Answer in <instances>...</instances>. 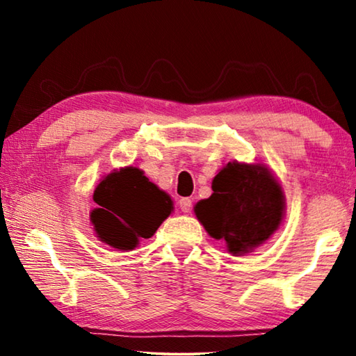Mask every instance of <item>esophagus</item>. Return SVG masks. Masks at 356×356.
I'll list each match as a JSON object with an SVG mask.
<instances>
[{"mask_svg": "<svg viewBox=\"0 0 356 356\" xmlns=\"http://www.w3.org/2000/svg\"><path fill=\"white\" fill-rule=\"evenodd\" d=\"M179 209L182 210L184 213H188L191 210V200H190V197H182V200H179Z\"/></svg>", "mask_w": 356, "mask_h": 356, "instance_id": "esophagus-1", "label": "esophagus"}]
</instances>
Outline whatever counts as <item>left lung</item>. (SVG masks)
Masks as SVG:
<instances>
[{"mask_svg":"<svg viewBox=\"0 0 356 356\" xmlns=\"http://www.w3.org/2000/svg\"><path fill=\"white\" fill-rule=\"evenodd\" d=\"M212 196L195 206L196 218L210 237L242 256L278 231L284 218V191L265 165L232 161L216 174Z\"/></svg>","mask_w":356,"mask_h":356,"instance_id":"1","label":"left lung"}]
</instances>
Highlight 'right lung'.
<instances>
[{
	"label": "right lung",
	"instance_id": "right-lung-1",
	"mask_svg": "<svg viewBox=\"0 0 356 356\" xmlns=\"http://www.w3.org/2000/svg\"><path fill=\"white\" fill-rule=\"evenodd\" d=\"M97 209L91 222L100 242L130 251L143 238H150L172 212L170 195L149 182L134 166L114 170L94 190Z\"/></svg>",
	"mask_w": 356,
	"mask_h": 356
}]
</instances>
